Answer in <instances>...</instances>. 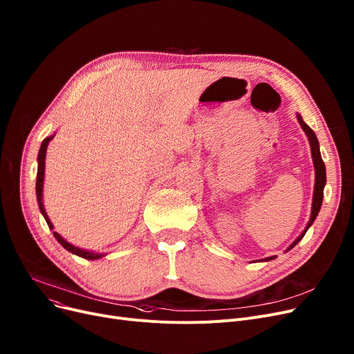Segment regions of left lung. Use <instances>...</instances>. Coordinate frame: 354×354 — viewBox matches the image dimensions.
Masks as SVG:
<instances>
[{"mask_svg":"<svg viewBox=\"0 0 354 354\" xmlns=\"http://www.w3.org/2000/svg\"><path fill=\"white\" fill-rule=\"evenodd\" d=\"M297 120H299L301 129L304 130V133L307 135L308 138V142H310V149H311V156H313V163H314V171H315V182H314V194H313V203H311V215H310V221L306 227V230L301 232V235H299V238H297L294 243L287 248V251H290L292 247H295L297 244L300 243L301 238L306 235L307 230L313 225L314 219L317 218L319 215V211L322 208V203H323V192H324V185H326V166H324V162L322 159V155H320V146H319V140H317V136H315V133L313 132V130L310 129V126L303 120V118L297 113ZM275 257H268L266 259H261V261H271V259H274Z\"/></svg>","mask_w":354,"mask_h":354,"instance_id":"left-lung-1","label":"left lung"}]
</instances>
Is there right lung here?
<instances>
[{
	"mask_svg": "<svg viewBox=\"0 0 354 354\" xmlns=\"http://www.w3.org/2000/svg\"><path fill=\"white\" fill-rule=\"evenodd\" d=\"M53 138H54V135L46 138V139L43 140V143H41L40 152H39V158H37V160H39V169H37V182H35L37 201H39L40 211H41V214H43V216H44V219H46V222H47V225H48L50 230H53L54 227H53V224H51L50 218L47 216L46 209H44V205H43V182H44V167H46V152H47V146H48V143H50V140H51ZM53 235L55 236V239H57L59 243H60L68 252L76 254V255H79V257H82V258H84V259H99V258H102V257L106 255V254H100V252H95V251H87V250H82V248H79V247H74L73 244L67 243V241H66L60 234L55 232V231H53Z\"/></svg>",
	"mask_w": 354,
	"mask_h": 354,
	"instance_id": "add662e5",
	"label": "right lung"
}]
</instances>
